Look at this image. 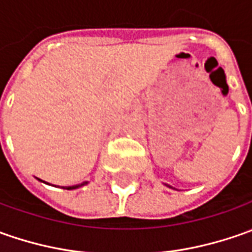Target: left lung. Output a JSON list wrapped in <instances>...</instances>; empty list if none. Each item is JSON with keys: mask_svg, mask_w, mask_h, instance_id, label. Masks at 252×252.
<instances>
[{"mask_svg": "<svg viewBox=\"0 0 252 252\" xmlns=\"http://www.w3.org/2000/svg\"><path fill=\"white\" fill-rule=\"evenodd\" d=\"M165 185H167V184H165ZM167 187H168V188H172V187H171V185H167ZM172 189H175V188H172Z\"/></svg>", "mask_w": 252, "mask_h": 252, "instance_id": "left-lung-1", "label": "left lung"}]
</instances>
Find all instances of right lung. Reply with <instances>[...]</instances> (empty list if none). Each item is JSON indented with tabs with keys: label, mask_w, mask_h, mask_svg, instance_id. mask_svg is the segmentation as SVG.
<instances>
[{
	"label": "right lung",
	"mask_w": 252,
	"mask_h": 252,
	"mask_svg": "<svg viewBox=\"0 0 252 252\" xmlns=\"http://www.w3.org/2000/svg\"><path fill=\"white\" fill-rule=\"evenodd\" d=\"M39 179V178H37ZM39 181H42V179H39ZM44 182V181H43ZM88 184V181H84V182H81V184H78V185H73V187H63V189H68V190H73V189H77V188H81V187H84V185H87Z\"/></svg>",
	"instance_id": "1"
}]
</instances>
